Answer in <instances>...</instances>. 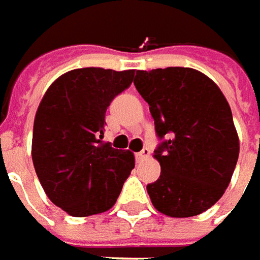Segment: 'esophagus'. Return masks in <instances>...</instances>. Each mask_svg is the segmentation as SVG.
I'll use <instances>...</instances> for the list:
<instances>
[{"label": "esophagus", "instance_id": "obj_1", "mask_svg": "<svg viewBox=\"0 0 260 260\" xmlns=\"http://www.w3.org/2000/svg\"><path fill=\"white\" fill-rule=\"evenodd\" d=\"M150 156V150L147 149V147H145L142 152H139V153H136V157H137V160H145V159H147Z\"/></svg>", "mask_w": 260, "mask_h": 260}]
</instances>
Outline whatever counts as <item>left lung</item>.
<instances>
[{"label": "left lung", "instance_id": "8db88e82", "mask_svg": "<svg viewBox=\"0 0 260 260\" xmlns=\"http://www.w3.org/2000/svg\"><path fill=\"white\" fill-rule=\"evenodd\" d=\"M135 85L149 104L157 136L160 176L147 185L156 210L185 218L207 211L223 197L239 159V136L221 89L192 68L137 71Z\"/></svg>", "mask_w": 260, "mask_h": 260}]
</instances>
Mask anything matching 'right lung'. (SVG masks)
Masks as SVG:
<instances>
[{
  "mask_svg": "<svg viewBox=\"0 0 260 260\" xmlns=\"http://www.w3.org/2000/svg\"><path fill=\"white\" fill-rule=\"evenodd\" d=\"M135 71L81 68L47 88L36 111L31 157L49 200L72 217L110 210L135 168V155L104 143L105 111Z\"/></svg>",
  "mask_w": 260,
  "mask_h": 260,
  "instance_id": "obj_1",
  "label": "right lung"
}]
</instances>
